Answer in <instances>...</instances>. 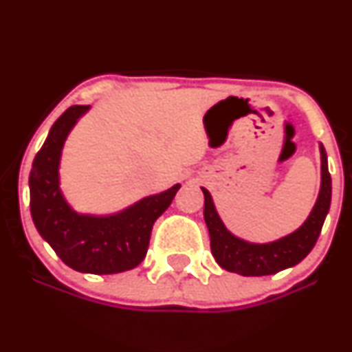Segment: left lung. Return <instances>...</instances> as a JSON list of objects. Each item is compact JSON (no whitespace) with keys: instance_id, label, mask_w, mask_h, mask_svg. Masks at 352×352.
Segmentation results:
<instances>
[{"instance_id":"8db88e82","label":"left lung","mask_w":352,"mask_h":352,"mask_svg":"<svg viewBox=\"0 0 352 352\" xmlns=\"http://www.w3.org/2000/svg\"><path fill=\"white\" fill-rule=\"evenodd\" d=\"M319 152H321V187H319L316 204L300 228L270 243H252L233 235L218 215L210 192L201 187L205 197L204 218L210 233V248L221 268L241 276H266L292 268L308 256L313 246L316 245L331 205V175L328 170V157L322 144H319Z\"/></svg>"}]
</instances>
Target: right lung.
I'll return each mask as SVG.
<instances>
[{"mask_svg":"<svg viewBox=\"0 0 352 352\" xmlns=\"http://www.w3.org/2000/svg\"><path fill=\"white\" fill-rule=\"evenodd\" d=\"M89 106H72L56 120L36 153L30 173V207L34 227L69 268L114 274L135 268L147 254L152 227L179 192L180 184L148 195L111 215H87L71 208L59 187L64 142Z\"/></svg>","mask_w":352,"mask_h":352,"instance_id":"add662e5","label":"right lung"}]
</instances>
